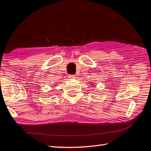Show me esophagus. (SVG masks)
<instances>
[{
	"instance_id": "34e87169",
	"label": "esophagus",
	"mask_w": 151,
	"mask_h": 151,
	"mask_svg": "<svg viewBox=\"0 0 151 151\" xmlns=\"http://www.w3.org/2000/svg\"><path fill=\"white\" fill-rule=\"evenodd\" d=\"M69 78L70 79H75L76 76L74 75H69Z\"/></svg>"
}]
</instances>
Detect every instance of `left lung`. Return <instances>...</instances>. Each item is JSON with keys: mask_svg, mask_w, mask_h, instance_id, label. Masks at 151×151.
<instances>
[{"mask_svg": "<svg viewBox=\"0 0 151 151\" xmlns=\"http://www.w3.org/2000/svg\"><path fill=\"white\" fill-rule=\"evenodd\" d=\"M92 84V85H94L95 84Z\"/></svg>", "mask_w": 151, "mask_h": 151, "instance_id": "left-lung-1", "label": "left lung"}]
</instances>
